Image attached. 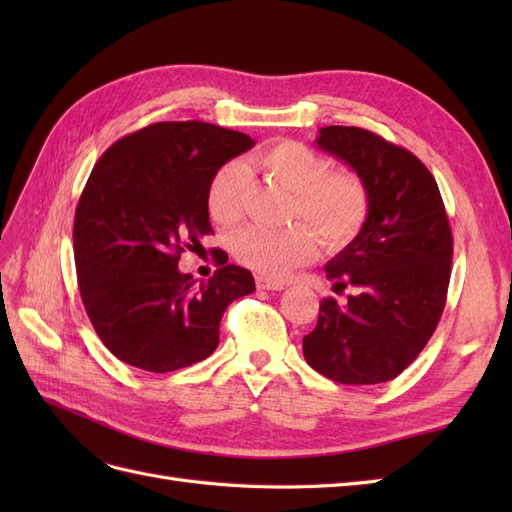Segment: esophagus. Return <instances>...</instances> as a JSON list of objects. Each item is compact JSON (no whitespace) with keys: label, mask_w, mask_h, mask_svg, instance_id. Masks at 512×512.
<instances>
[{"label":"esophagus","mask_w":512,"mask_h":512,"mask_svg":"<svg viewBox=\"0 0 512 512\" xmlns=\"http://www.w3.org/2000/svg\"><path fill=\"white\" fill-rule=\"evenodd\" d=\"M256 286L260 288V290H284V282H277V280H271V277H262V275H258L256 277Z\"/></svg>","instance_id":"obj_1"}]
</instances>
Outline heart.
Returning a JSON list of instances; mask_svg holds the SVG:
<instances>
[{
    "label": "heart",
    "mask_w": 512,
    "mask_h": 512,
    "mask_svg": "<svg viewBox=\"0 0 512 512\" xmlns=\"http://www.w3.org/2000/svg\"><path fill=\"white\" fill-rule=\"evenodd\" d=\"M252 166L273 183L294 194L290 207L294 224L286 230L245 226L232 235L230 252L243 267L265 277H284L314 260L318 239L327 252L344 250L367 220L369 194L359 175L331 170L329 158L299 141L267 145ZM247 168L228 162L209 181L207 209L218 224H235L243 215Z\"/></svg>",
    "instance_id": "heart-1"
}]
</instances>
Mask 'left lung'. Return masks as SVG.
Wrapping results in <instances>:
<instances>
[{"instance_id":"8db88e82","label":"left lung","mask_w":512,"mask_h":512,"mask_svg":"<svg viewBox=\"0 0 512 512\" xmlns=\"http://www.w3.org/2000/svg\"><path fill=\"white\" fill-rule=\"evenodd\" d=\"M316 145L365 183L369 211L359 235L327 262L346 303L322 299L303 356L342 384L399 376L436 331L451 280L453 235L436 179L414 153L350 126L320 128Z\"/></svg>"}]
</instances>
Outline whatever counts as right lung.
<instances>
[{
  "instance_id": "add662e5",
  "label": "right lung",
  "mask_w": 512,
  "mask_h": 512,
  "mask_svg": "<svg viewBox=\"0 0 512 512\" xmlns=\"http://www.w3.org/2000/svg\"><path fill=\"white\" fill-rule=\"evenodd\" d=\"M252 147L247 134L213 123L162 121L119 138L91 170L74 218L76 275L87 316L119 361L166 374L207 359L226 307L256 290L237 265L198 286L177 267L211 232V177Z\"/></svg>"
}]
</instances>
